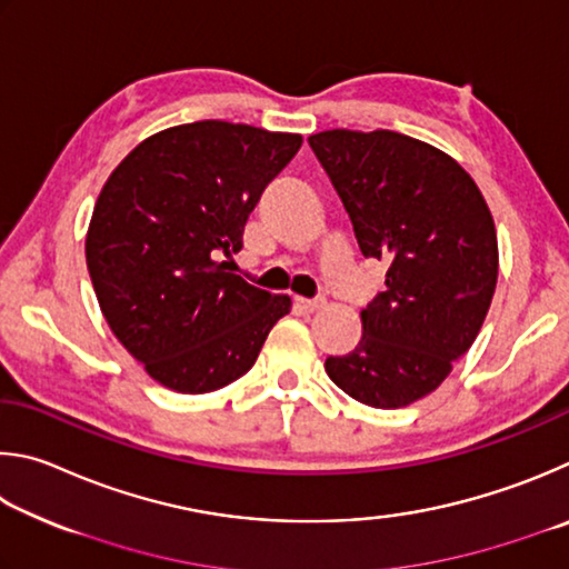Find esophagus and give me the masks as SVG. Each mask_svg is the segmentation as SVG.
<instances>
[{"instance_id":"obj_1","label":"esophagus","mask_w":569,"mask_h":569,"mask_svg":"<svg viewBox=\"0 0 569 569\" xmlns=\"http://www.w3.org/2000/svg\"><path fill=\"white\" fill-rule=\"evenodd\" d=\"M322 300H305V297H295V307L300 310L302 315H310V312H317L322 310Z\"/></svg>"}]
</instances>
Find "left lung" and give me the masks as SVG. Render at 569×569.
Masks as SVG:
<instances>
[{"label": "left lung", "mask_w": 569, "mask_h": 569, "mask_svg": "<svg viewBox=\"0 0 569 569\" xmlns=\"http://www.w3.org/2000/svg\"><path fill=\"white\" fill-rule=\"evenodd\" d=\"M310 147L362 254L387 262L362 340L325 370L357 402L407 407L445 382L490 310L500 264L490 207L450 154L420 139L327 129Z\"/></svg>", "instance_id": "1"}]
</instances>
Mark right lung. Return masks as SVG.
I'll return each instance as SVG.
<instances>
[{"label":"right lung","mask_w":569,"mask_h":569,"mask_svg":"<svg viewBox=\"0 0 569 569\" xmlns=\"http://www.w3.org/2000/svg\"><path fill=\"white\" fill-rule=\"evenodd\" d=\"M300 134L222 119L169 127L109 174L87 232L107 325L167 390L204 395L252 370L290 297L229 272L247 217Z\"/></svg>","instance_id":"1"}]
</instances>
